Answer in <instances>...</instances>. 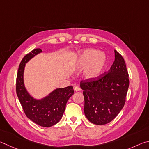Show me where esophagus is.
<instances>
[{"instance_id": "obj_1", "label": "esophagus", "mask_w": 149, "mask_h": 149, "mask_svg": "<svg viewBox=\"0 0 149 149\" xmlns=\"http://www.w3.org/2000/svg\"><path fill=\"white\" fill-rule=\"evenodd\" d=\"M74 90L76 91V92H80V91L81 90V88H80L79 86H75L74 88Z\"/></svg>"}]
</instances>
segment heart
Instances as JSON below:
<instances>
[{"label":"heart","mask_w":149,"mask_h":149,"mask_svg":"<svg viewBox=\"0 0 149 149\" xmlns=\"http://www.w3.org/2000/svg\"><path fill=\"white\" fill-rule=\"evenodd\" d=\"M107 58L105 53L95 49H88L80 54L76 61V66L84 69L89 65L85 72L86 79H92L100 76L106 67Z\"/></svg>","instance_id":"obj_1"}]
</instances>
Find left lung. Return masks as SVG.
Wrapping results in <instances>:
<instances>
[{
	"mask_svg": "<svg viewBox=\"0 0 149 149\" xmlns=\"http://www.w3.org/2000/svg\"><path fill=\"white\" fill-rule=\"evenodd\" d=\"M115 59L107 72L80 82L84 97V111L96 125L111 122L124 107L129 87V74L124 59L114 50Z\"/></svg>",
	"mask_w": 149,
	"mask_h": 149,
	"instance_id": "1",
	"label": "left lung"
}]
</instances>
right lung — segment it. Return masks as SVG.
Instances as JSON below:
<instances>
[{"instance_id":"obj_1","label":"right lung","mask_w":149,"mask_h":149,"mask_svg":"<svg viewBox=\"0 0 149 149\" xmlns=\"http://www.w3.org/2000/svg\"><path fill=\"white\" fill-rule=\"evenodd\" d=\"M42 51L40 48L33 49L22 59L17 70L16 93L27 118L39 126L48 127L61 120L67 101L73 95L74 90L72 86L58 88L40 100H36L29 94L23 82L25 63Z\"/></svg>"}]
</instances>
